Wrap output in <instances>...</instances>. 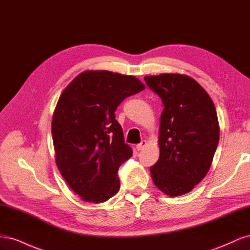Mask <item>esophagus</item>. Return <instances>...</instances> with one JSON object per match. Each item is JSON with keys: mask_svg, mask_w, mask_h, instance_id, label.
Here are the masks:
<instances>
[{"mask_svg": "<svg viewBox=\"0 0 250 250\" xmlns=\"http://www.w3.org/2000/svg\"><path fill=\"white\" fill-rule=\"evenodd\" d=\"M146 146H147V142L146 141H142L140 144H138V145H137V150L138 151L143 150Z\"/></svg>", "mask_w": 250, "mask_h": 250, "instance_id": "1", "label": "esophagus"}]
</instances>
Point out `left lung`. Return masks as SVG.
<instances>
[{
    "label": "left lung",
    "instance_id": "8db88e82",
    "mask_svg": "<svg viewBox=\"0 0 250 250\" xmlns=\"http://www.w3.org/2000/svg\"><path fill=\"white\" fill-rule=\"evenodd\" d=\"M161 97L160 158L150 168L154 185L175 197L192 191L206 177L219 143L215 105L199 83L184 74L146 76Z\"/></svg>",
    "mask_w": 250,
    "mask_h": 250
}]
</instances>
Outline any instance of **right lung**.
I'll return each mask as SVG.
<instances>
[{
  "label": "right lung",
  "instance_id": "1",
  "mask_svg": "<svg viewBox=\"0 0 250 250\" xmlns=\"http://www.w3.org/2000/svg\"><path fill=\"white\" fill-rule=\"evenodd\" d=\"M145 89L137 78L85 71L67 85L52 119L58 170L82 200L101 203L120 190L118 170L132 156L115 111L125 98Z\"/></svg>",
  "mask_w": 250,
  "mask_h": 250
}]
</instances>
